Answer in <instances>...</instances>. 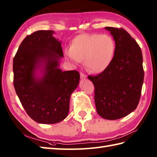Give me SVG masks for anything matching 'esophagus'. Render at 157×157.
Masks as SVG:
<instances>
[{
  "mask_svg": "<svg viewBox=\"0 0 157 157\" xmlns=\"http://www.w3.org/2000/svg\"><path fill=\"white\" fill-rule=\"evenodd\" d=\"M80 75H81V79H85L86 78V76L85 74H83L82 72L80 73Z\"/></svg>",
  "mask_w": 157,
  "mask_h": 157,
  "instance_id": "34e87169",
  "label": "esophagus"
}]
</instances>
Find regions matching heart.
Returning a JSON list of instances; mask_svg holds the SVG:
<instances>
[{"mask_svg":"<svg viewBox=\"0 0 157 157\" xmlns=\"http://www.w3.org/2000/svg\"><path fill=\"white\" fill-rule=\"evenodd\" d=\"M116 51L112 37L99 33L82 34L72 40L71 50L65 52L70 62L78 64L84 60L86 69L93 73H100L109 67Z\"/></svg>","mask_w":157,"mask_h":157,"instance_id":"1","label":"heart"}]
</instances>
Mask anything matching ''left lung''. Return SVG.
<instances>
[{
    "label": "left lung",
    "mask_w": 157,
    "mask_h": 157,
    "mask_svg": "<svg viewBox=\"0 0 157 157\" xmlns=\"http://www.w3.org/2000/svg\"><path fill=\"white\" fill-rule=\"evenodd\" d=\"M116 43V51L105 71L89 76L95 86L97 112L106 120L122 118L137 107L144 81L142 54L131 36L124 29L106 27Z\"/></svg>",
    "instance_id": "obj_1"
}]
</instances>
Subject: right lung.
<instances>
[{
	"label": "right lung",
	"instance_id": "1",
	"mask_svg": "<svg viewBox=\"0 0 157 157\" xmlns=\"http://www.w3.org/2000/svg\"><path fill=\"white\" fill-rule=\"evenodd\" d=\"M52 30L27 36L13 59V84L28 116L40 124H56L69 111L70 98L77 88L80 74L59 68L63 52L61 41Z\"/></svg>",
	"mask_w": 157,
	"mask_h": 157
}]
</instances>
